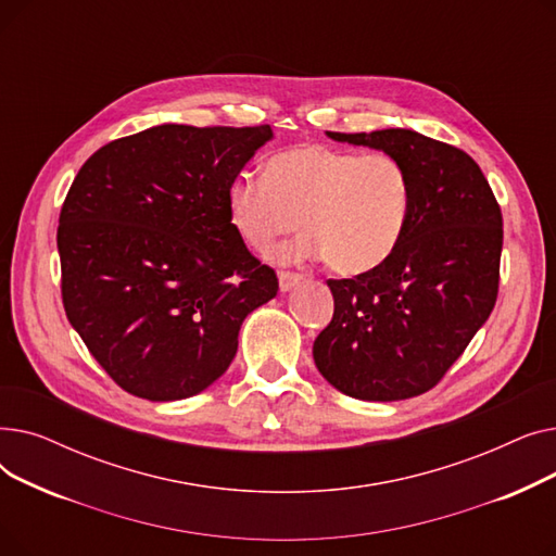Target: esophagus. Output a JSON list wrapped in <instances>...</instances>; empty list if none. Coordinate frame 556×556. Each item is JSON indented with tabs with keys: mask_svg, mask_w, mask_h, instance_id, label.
I'll return each instance as SVG.
<instances>
[{
	"mask_svg": "<svg viewBox=\"0 0 556 556\" xmlns=\"http://www.w3.org/2000/svg\"><path fill=\"white\" fill-rule=\"evenodd\" d=\"M302 275L300 273H279V288H281V293H286V290H293L298 283H302Z\"/></svg>",
	"mask_w": 556,
	"mask_h": 556,
	"instance_id": "34e87169",
	"label": "esophagus"
}]
</instances>
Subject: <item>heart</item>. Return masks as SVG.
I'll return each mask as SVG.
<instances>
[{"mask_svg": "<svg viewBox=\"0 0 556 556\" xmlns=\"http://www.w3.org/2000/svg\"><path fill=\"white\" fill-rule=\"evenodd\" d=\"M415 207L407 166L388 153H349L304 143L273 155L263 178L241 173L227 187L231 227L266 252L300 227L295 256H323L338 275H365L394 254Z\"/></svg>", "mask_w": 556, "mask_h": 556, "instance_id": "1", "label": "heart"}]
</instances>
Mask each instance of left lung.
Returning <instances> with one entry per match:
<instances>
[{"instance_id": "obj_1", "label": "left lung", "mask_w": 556, "mask_h": 556, "mask_svg": "<svg viewBox=\"0 0 556 556\" xmlns=\"http://www.w3.org/2000/svg\"><path fill=\"white\" fill-rule=\"evenodd\" d=\"M399 157L415 207L394 254L354 279H329L333 319L313 342L327 381L361 401L428 392L486 323L498 298L503 214L473 157L407 128L327 132Z\"/></svg>"}]
</instances>
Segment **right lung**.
<instances>
[{"label": "right lung", "mask_w": 556, "mask_h": 556, "mask_svg": "<svg viewBox=\"0 0 556 556\" xmlns=\"http://www.w3.org/2000/svg\"><path fill=\"white\" fill-rule=\"evenodd\" d=\"M270 126L162 124L87 160L58 225L63 304L97 363L126 392L180 401L237 356L243 319L279 281L227 214V187Z\"/></svg>", "instance_id": "obj_1"}]
</instances>
